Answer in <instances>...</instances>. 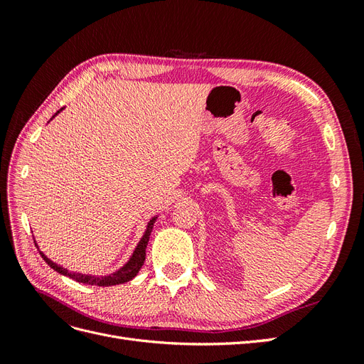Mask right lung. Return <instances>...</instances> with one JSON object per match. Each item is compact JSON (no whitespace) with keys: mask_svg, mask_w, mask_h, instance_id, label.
Instances as JSON below:
<instances>
[{"mask_svg":"<svg viewBox=\"0 0 364 364\" xmlns=\"http://www.w3.org/2000/svg\"><path fill=\"white\" fill-rule=\"evenodd\" d=\"M62 109H60V111H62ZM60 111H58L56 114H54V117H56ZM156 218L158 217H151V220L147 223V229H146L144 235H142V238L139 240L138 246L135 247L134 253H132V257L129 258V261L124 264V266L121 267V269H118L117 272L111 273V274H105V277H98V274H85V273L70 272L68 269H65V267L59 266V264L53 262L48 257H46V253H43V252L39 250V253H41V257L43 258V261H46L51 269H54L58 273L63 274V277H68V278H71V279H74L77 282L87 284V285H98V287H111V285L124 284V282L134 279L136 277L138 272L142 267V264H144V261H146V247H147L149 238H150V234H151V229H153V225H155V222H156ZM35 245H36V241H35Z\"/></svg>","mask_w":364,"mask_h":364,"instance_id":"add662e5","label":"right lung"}]
</instances>
